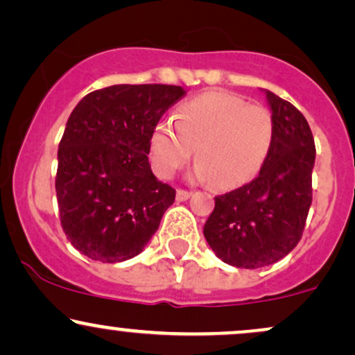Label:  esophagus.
<instances>
[{
    "label": "esophagus",
    "instance_id": "esophagus-1",
    "mask_svg": "<svg viewBox=\"0 0 355 355\" xmlns=\"http://www.w3.org/2000/svg\"><path fill=\"white\" fill-rule=\"evenodd\" d=\"M190 196H191V191L177 190V202H185V200H189Z\"/></svg>",
    "mask_w": 355,
    "mask_h": 355
}]
</instances>
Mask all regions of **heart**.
<instances>
[{"label": "heart", "mask_w": 355, "mask_h": 355, "mask_svg": "<svg viewBox=\"0 0 355 355\" xmlns=\"http://www.w3.org/2000/svg\"><path fill=\"white\" fill-rule=\"evenodd\" d=\"M275 142V119L263 105H248L223 91L203 92L182 102L172 121H160L150 135L155 173L170 178L195 148L193 178L233 190L263 168Z\"/></svg>", "instance_id": "b5f03b06"}]
</instances>
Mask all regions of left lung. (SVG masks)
Instances as JSON below:
<instances>
[{"instance_id": "obj_1", "label": "left lung", "mask_w": 355, "mask_h": 355, "mask_svg": "<svg viewBox=\"0 0 355 355\" xmlns=\"http://www.w3.org/2000/svg\"><path fill=\"white\" fill-rule=\"evenodd\" d=\"M275 119V142L253 182L215 198L203 226L221 261L254 270L291 253L313 202L315 147L309 123L291 102L261 89Z\"/></svg>"}]
</instances>
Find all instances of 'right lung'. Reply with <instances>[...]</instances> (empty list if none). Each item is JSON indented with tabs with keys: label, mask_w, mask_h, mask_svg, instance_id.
<instances>
[{
	"label": "right lung",
	"mask_w": 355,
	"mask_h": 355,
	"mask_svg": "<svg viewBox=\"0 0 355 355\" xmlns=\"http://www.w3.org/2000/svg\"><path fill=\"white\" fill-rule=\"evenodd\" d=\"M180 85L117 84L83 97L58 150L59 216L71 245L94 261L122 263L144 251L175 190L148 164L150 135Z\"/></svg>",
	"instance_id": "obj_1"
}]
</instances>
